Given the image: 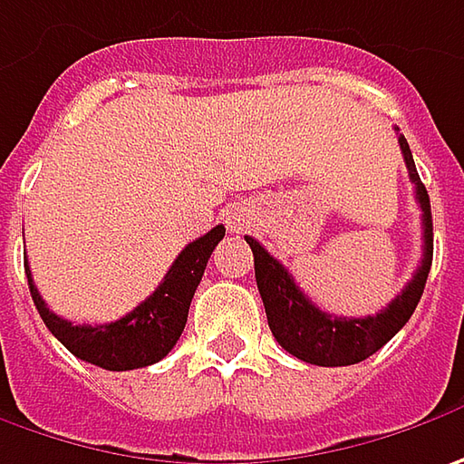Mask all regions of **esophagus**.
Here are the masks:
<instances>
[{
  "label": "esophagus",
  "mask_w": 464,
  "mask_h": 464,
  "mask_svg": "<svg viewBox=\"0 0 464 464\" xmlns=\"http://www.w3.org/2000/svg\"><path fill=\"white\" fill-rule=\"evenodd\" d=\"M226 223H228L231 231H241V215H238V212H228Z\"/></svg>",
  "instance_id": "esophagus-1"
}]
</instances>
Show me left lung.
Masks as SVG:
<instances>
[{"instance_id": "obj_1", "label": "left lung", "mask_w": 464, "mask_h": 464, "mask_svg": "<svg viewBox=\"0 0 464 464\" xmlns=\"http://www.w3.org/2000/svg\"><path fill=\"white\" fill-rule=\"evenodd\" d=\"M400 150L405 155L408 176L415 184V199L420 205L423 218V259L415 270L413 280L402 288V293L394 298L390 306H384L376 316L363 319H348V316H333L314 306L306 298V293L295 285L291 272L285 270L267 249L246 236V244L254 252V275H256V288L262 295L267 324L272 337L285 348V351L314 363V366H351L358 361H366L369 355L387 345L394 334L405 327V322L413 316L415 306L426 288V277L431 270L433 259V226H431V202L429 192L420 184V176L415 171L413 152L408 148V140L400 134L397 137Z\"/></svg>"}]
</instances>
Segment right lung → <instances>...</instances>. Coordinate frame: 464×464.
<instances>
[{
  "label": "right lung",
  "instance_id": "right-lung-1",
  "mask_svg": "<svg viewBox=\"0 0 464 464\" xmlns=\"http://www.w3.org/2000/svg\"><path fill=\"white\" fill-rule=\"evenodd\" d=\"M223 236L226 228L215 226L197 241L187 244V249L176 256L171 270L166 272L163 283L152 291V295H148L134 312L109 324H72L49 312L46 301L41 298L33 283L31 267L25 259L33 304L41 314L44 324L49 327V333L80 361L101 366L106 372H130V369L150 366L166 358L184 333L194 291L205 275L212 249Z\"/></svg>",
  "mask_w": 464,
  "mask_h": 464
}]
</instances>
